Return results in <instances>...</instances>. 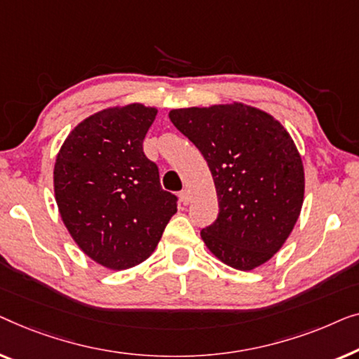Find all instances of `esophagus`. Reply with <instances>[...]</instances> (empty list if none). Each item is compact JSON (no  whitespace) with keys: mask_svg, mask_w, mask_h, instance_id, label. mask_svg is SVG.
<instances>
[{"mask_svg":"<svg viewBox=\"0 0 359 359\" xmlns=\"http://www.w3.org/2000/svg\"><path fill=\"white\" fill-rule=\"evenodd\" d=\"M179 196H180V201L184 205H189L190 203V191L189 190H182L180 194H179Z\"/></svg>","mask_w":359,"mask_h":359,"instance_id":"obj_1","label":"esophagus"}]
</instances>
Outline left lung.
I'll return each mask as SVG.
<instances>
[{
  "instance_id": "obj_1",
  "label": "left lung",
  "mask_w": 359,
  "mask_h": 359,
  "mask_svg": "<svg viewBox=\"0 0 359 359\" xmlns=\"http://www.w3.org/2000/svg\"><path fill=\"white\" fill-rule=\"evenodd\" d=\"M170 122L203 154L218 218L200 232L223 264L249 271L269 262L301 215L304 165L280 120L242 102L174 109Z\"/></svg>"
}]
</instances>
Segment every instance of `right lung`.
<instances>
[{
	"label": "right lung",
	"instance_id": "obj_1",
	"mask_svg": "<svg viewBox=\"0 0 359 359\" xmlns=\"http://www.w3.org/2000/svg\"><path fill=\"white\" fill-rule=\"evenodd\" d=\"M158 109L135 102L99 110L74 127L53 168L55 200L69 236L95 264L127 270L153 254L175 195L161 189L143 140Z\"/></svg>",
	"mask_w": 359,
	"mask_h": 359
}]
</instances>
